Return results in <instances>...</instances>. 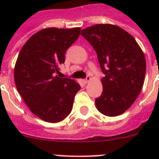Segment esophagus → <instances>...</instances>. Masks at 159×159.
<instances>
[{
    "mask_svg": "<svg viewBox=\"0 0 159 159\" xmlns=\"http://www.w3.org/2000/svg\"><path fill=\"white\" fill-rule=\"evenodd\" d=\"M91 80H92V79L90 78L89 76H88L86 79H85V80H84V82L86 83V84H88V83H89Z\"/></svg>",
    "mask_w": 159,
    "mask_h": 159,
    "instance_id": "esophagus-1",
    "label": "esophagus"
}]
</instances>
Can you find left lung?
I'll use <instances>...</instances> for the list:
<instances>
[{"label": "left lung", "instance_id": "1", "mask_svg": "<svg viewBox=\"0 0 159 159\" xmlns=\"http://www.w3.org/2000/svg\"><path fill=\"white\" fill-rule=\"evenodd\" d=\"M97 53L104 73L102 93L95 99L100 113L114 117L134 103L144 84L146 59L139 43L127 31L111 24H99L81 31Z\"/></svg>", "mask_w": 159, "mask_h": 159}]
</instances>
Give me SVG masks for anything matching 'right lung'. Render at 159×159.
Wrapping results in <instances>:
<instances>
[{
	"label": "right lung",
	"mask_w": 159,
	"mask_h": 159,
	"mask_svg": "<svg viewBox=\"0 0 159 159\" xmlns=\"http://www.w3.org/2000/svg\"><path fill=\"white\" fill-rule=\"evenodd\" d=\"M80 28H48L32 35L24 44L14 67L18 92L35 116L48 123L62 121L71 111L80 89L74 80L60 78L65 52L78 39Z\"/></svg>",
	"instance_id": "right-lung-1"
}]
</instances>
